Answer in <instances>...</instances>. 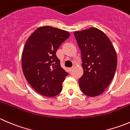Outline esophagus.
<instances>
[{"label": "esophagus", "instance_id": "34e87169", "mask_svg": "<svg viewBox=\"0 0 130 130\" xmlns=\"http://www.w3.org/2000/svg\"><path fill=\"white\" fill-rule=\"evenodd\" d=\"M74 68H75V66H73V67H72L71 68H70V72L72 71L73 69H74Z\"/></svg>", "mask_w": 130, "mask_h": 130}]
</instances>
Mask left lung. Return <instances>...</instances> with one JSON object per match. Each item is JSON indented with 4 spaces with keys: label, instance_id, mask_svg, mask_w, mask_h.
<instances>
[{
    "label": "left lung",
    "instance_id": "obj_1",
    "mask_svg": "<svg viewBox=\"0 0 130 130\" xmlns=\"http://www.w3.org/2000/svg\"><path fill=\"white\" fill-rule=\"evenodd\" d=\"M81 51L84 73L79 78L82 92L90 97L100 95L112 80L117 67V55L111 41L94 27L74 32Z\"/></svg>",
    "mask_w": 130,
    "mask_h": 130
}]
</instances>
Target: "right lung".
<instances>
[{
	"mask_svg": "<svg viewBox=\"0 0 130 130\" xmlns=\"http://www.w3.org/2000/svg\"><path fill=\"white\" fill-rule=\"evenodd\" d=\"M69 36L68 31L43 26L26 41L22 54L23 73L32 88L44 96L54 97L62 90L69 73L61 67L56 52Z\"/></svg>",
	"mask_w": 130,
	"mask_h": 130,
	"instance_id": "add662e5",
	"label": "right lung"
}]
</instances>
